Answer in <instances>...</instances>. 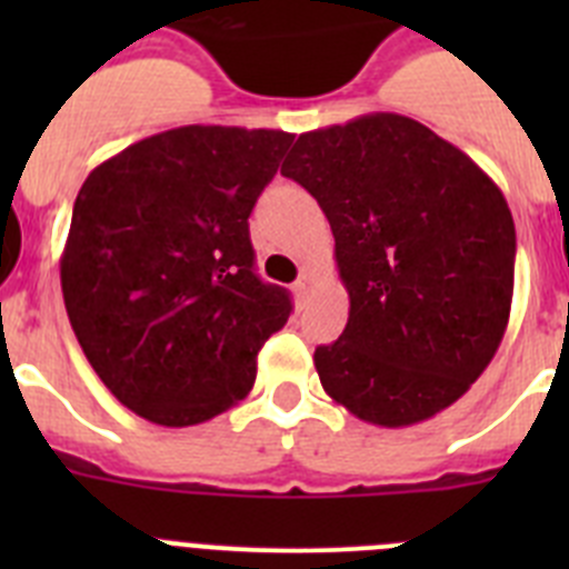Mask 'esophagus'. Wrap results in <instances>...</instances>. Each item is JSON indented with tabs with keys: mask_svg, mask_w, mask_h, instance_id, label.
I'll use <instances>...</instances> for the list:
<instances>
[{
	"mask_svg": "<svg viewBox=\"0 0 569 569\" xmlns=\"http://www.w3.org/2000/svg\"><path fill=\"white\" fill-rule=\"evenodd\" d=\"M313 284H316V276L310 273V270H305V273L299 276V281H296V284H293L296 296H299V299H305V296H308L310 290H313Z\"/></svg>",
	"mask_w": 569,
	"mask_h": 569,
	"instance_id": "34e87169",
	"label": "esophagus"
}]
</instances>
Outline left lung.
<instances>
[{"label":"left lung","instance_id":"8db88e82","mask_svg":"<svg viewBox=\"0 0 569 569\" xmlns=\"http://www.w3.org/2000/svg\"><path fill=\"white\" fill-rule=\"evenodd\" d=\"M281 176L328 216L350 296L345 333L316 347L325 393L379 427L459 401L510 321L516 224L499 184L399 113L301 133Z\"/></svg>","mask_w":569,"mask_h":569}]
</instances>
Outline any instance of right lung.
I'll list each match as a JSON object with an SVG mask.
<instances>
[{"mask_svg":"<svg viewBox=\"0 0 569 569\" xmlns=\"http://www.w3.org/2000/svg\"><path fill=\"white\" fill-rule=\"evenodd\" d=\"M293 133L184 124L90 170L59 273L90 367L136 416L202 425L239 405L290 296L256 276L248 216Z\"/></svg>","mask_w":569,"mask_h":569,"instance_id":"obj_1","label":"right lung"}]
</instances>
